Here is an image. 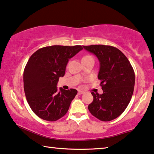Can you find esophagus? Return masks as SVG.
<instances>
[{"label": "esophagus", "instance_id": "1", "mask_svg": "<svg viewBox=\"0 0 154 154\" xmlns=\"http://www.w3.org/2000/svg\"><path fill=\"white\" fill-rule=\"evenodd\" d=\"M84 93H85V92L82 91V90H79V91H78V94H83Z\"/></svg>", "mask_w": 154, "mask_h": 154}]
</instances>
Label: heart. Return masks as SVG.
<instances>
[{"mask_svg":"<svg viewBox=\"0 0 154 154\" xmlns=\"http://www.w3.org/2000/svg\"><path fill=\"white\" fill-rule=\"evenodd\" d=\"M86 56H90V55H85V56H84V57H86Z\"/></svg>","mask_w":154,"mask_h":154,"instance_id":"b5f03b06","label":"heart"}]
</instances>
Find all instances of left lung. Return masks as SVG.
Masks as SVG:
<instances>
[{
	"label": "left lung",
	"mask_w": 154,
	"mask_h": 154,
	"mask_svg": "<svg viewBox=\"0 0 154 154\" xmlns=\"http://www.w3.org/2000/svg\"><path fill=\"white\" fill-rule=\"evenodd\" d=\"M97 56L100 62L98 79L103 93L91 92L93 101L88 106L92 115L100 121H110L125 111L132 97L135 74L126 56L108 45L83 46Z\"/></svg>",
	"instance_id": "obj_1"
}]
</instances>
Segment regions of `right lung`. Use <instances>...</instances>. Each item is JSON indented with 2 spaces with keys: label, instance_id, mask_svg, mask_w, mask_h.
I'll list each match as a JSON object with an SVG mask.
<instances>
[{
  "label": "right lung",
  "instance_id": "add662e5",
  "mask_svg": "<svg viewBox=\"0 0 154 154\" xmlns=\"http://www.w3.org/2000/svg\"><path fill=\"white\" fill-rule=\"evenodd\" d=\"M83 49L80 45L45 46L31 56L24 70V93L31 109L38 117L55 121L67 113L77 94L75 89L57 88L68 60Z\"/></svg>",
  "mask_w": 154,
  "mask_h": 154
}]
</instances>
